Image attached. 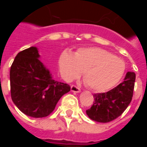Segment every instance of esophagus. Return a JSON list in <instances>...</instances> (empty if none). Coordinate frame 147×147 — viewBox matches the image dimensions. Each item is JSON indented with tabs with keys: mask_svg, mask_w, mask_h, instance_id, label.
I'll use <instances>...</instances> for the list:
<instances>
[{
	"mask_svg": "<svg viewBox=\"0 0 147 147\" xmlns=\"http://www.w3.org/2000/svg\"><path fill=\"white\" fill-rule=\"evenodd\" d=\"M71 91H72V92H74V93H80V88H78L77 86H73V85L71 86Z\"/></svg>",
	"mask_w": 147,
	"mask_h": 147,
	"instance_id": "34e87169",
	"label": "esophagus"
}]
</instances>
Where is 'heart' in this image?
<instances>
[{
    "label": "heart",
    "instance_id": "b5f03b06",
    "mask_svg": "<svg viewBox=\"0 0 147 147\" xmlns=\"http://www.w3.org/2000/svg\"><path fill=\"white\" fill-rule=\"evenodd\" d=\"M58 67L65 81L71 82L83 71L86 84L94 91L102 92L120 82L125 71V64L120 58L98 47L81 48L75 54L61 53Z\"/></svg>",
    "mask_w": 147,
    "mask_h": 147
}]
</instances>
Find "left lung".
Returning a JSON list of instances; mask_svg holds the SVG:
<instances>
[{"label": "left lung", "mask_w": 147, "mask_h": 147, "mask_svg": "<svg viewBox=\"0 0 147 147\" xmlns=\"http://www.w3.org/2000/svg\"><path fill=\"white\" fill-rule=\"evenodd\" d=\"M136 74L127 71L122 83L106 93L94 94L91 108L86 111L92 120L107 123L123 113L131 102L135 86Z\"/></svg>", "instance_id": "left-lung-1"}]
</instances>
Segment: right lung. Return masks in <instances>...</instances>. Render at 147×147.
Masks as SVG:
<instances>
[{
    "instance_id": "add662e5",
    "label": "right lung",
    "mask_w": 147,
    "mask_h": 147,
    "mask_svg": "<svg viewBox=\"0 0 147 147\" xmlns=\"http://www.w3.org/2000/svg\"><path fill=\"white\" fill-rule=\"evenodd\" d=\"M40 57L38 49L31 46L16 55L10 69L11 100L23 113L34 118L49 115L71 90L53 79Z\"/></svg>"
}]
</instances>
